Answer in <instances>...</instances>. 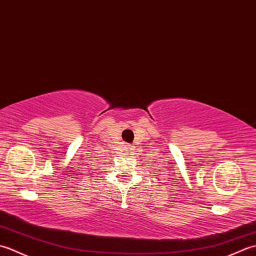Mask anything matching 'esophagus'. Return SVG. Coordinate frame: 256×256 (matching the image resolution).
<instances>
[{
    "label": "esophagus",
    "instance_id": "esophagus-1",
    "mask_svg": "<svg viewBox=\"0 0 256 256\" xmlns=\"http://www.w3.org/2000/svg\"><path fill=\"white\" fill-rule=\"evenodd\" d=\"M128 146H130V145H128ZM128 150H131V148H128Z\"/></svg>",
    "mask_w": 256,
    "mask_h": 256
}]
</instances>
